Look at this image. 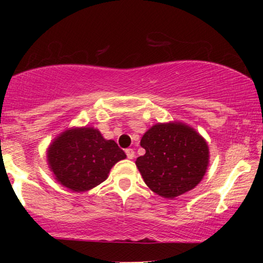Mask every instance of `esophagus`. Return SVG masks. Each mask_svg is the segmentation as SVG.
Returning <instances> with one entry per match:
<instances>
[{
  "label": "esophagus",
  "mask_w": 263,
  "mask_h": 263,
  "mask_svg": "<svg viewBox=\"0 0 263 263\" xmlns=\"http://www.w3.org/2000/svg\"><path fill=\"white\" fill-rule=\"evenodd\" d=\"M125 154H127L128 159H133V158L135 157V152H134V149H133V148L125 149Z\"/></svg>",
  "instance_id": "obj_1"
}]
</instances>
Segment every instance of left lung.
I'll return each instance as SVG.
<instances>
[{"instance_id": "1", "label": "left lung", "mask_w": 263, "mask_h": 263, "mask_svg": "<svg viewBox=\"0 0 263 263\" xmlns=\"http://www.w3.org/2000/svg\"><path fill=\"white\" fill-rule=\"evenodd\" d=\"M140 145L146 153L136 159V166L147 186L166 199L195 188L207 170V142L185 124L153 125Z\"/></svg>"}]
</instances>
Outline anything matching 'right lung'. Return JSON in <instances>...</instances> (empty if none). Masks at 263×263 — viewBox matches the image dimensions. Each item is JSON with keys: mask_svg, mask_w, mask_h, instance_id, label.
<instances>
[{"mask_svg": "<svg viewBox=\"0 0 263 263\" xmlns=\"http://www.w3.org/2000/svg\"><path fill=\"white\" fill-rule=\"evenodd\" d=\"M125 158L112 140L95 128H75L55 139L48 151L57 182L73 192H86L105 181L110 168Z\"/></svg>", "mask_w": 263, "mask_h": 263, "instance_id": "right-lung-1", "label": "right lung"}]
</instances>
